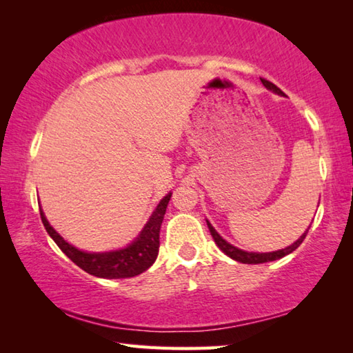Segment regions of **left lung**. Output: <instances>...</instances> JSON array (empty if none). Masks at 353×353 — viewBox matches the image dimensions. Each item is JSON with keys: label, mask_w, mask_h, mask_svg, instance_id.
<instances>
[{"label": "left lung", "mask_w": 353, "mask_h": 353, "mask_svg": "<svg viewBox=\"0 0 353 353\" xmlns=\"http://www.w3.org/2000/svg\"><path fill=\"white\" fill-rule=\"evenodd\" d=\"M261 82H263V85H265L266 88H270V90H272L274 93L283 94V92L280 90V88H279L277 85H274L272 82L263 79V77H261ZM207 225H208V230H210V234H212V236H213L214 243L218 244V248H219L221 250H223V252H224L225 255H229L230 259H234V260L240 261V263H246V265H259V263H266V261H274V260L282 259V256L291 254L292 250H296L299 246H301L302 241L305 240V236H307V234H308V230H307L305 234H303L301 238H299V240H297L296 243H292L291 246L285 248V249H282V250H276V252H268V254H256V252H244V250L238 249V248H235V246H232V244H229L225 240H223V238L219 236L218 232L213 229L212 224L208 223V221H207ZM308 229H310V227H308Z\"/></svg>", "instance_id": "1"}]
</instances>
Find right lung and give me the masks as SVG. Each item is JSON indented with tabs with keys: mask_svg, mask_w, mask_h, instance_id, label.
I'll return each mask as SVG.
<instances>
[{
	"mask_svg": "<svg viewBox=\"0 0 353 353\" xmlns=\"http://www.w3.org/2000/svg\"><path fill=\"white\" fill-rule=\"evenodd\" d=\"M171 198V193L166 194L165 198L160 201V204L155 208L152 216L149 218L145 229L141 230L140 236L129 244L126 249L115 250V252H104V254H88L82 252V250L76 249L67 243L63 238L57 234L48 223L43 212L40 208L41 223H43L45 229L50 236L54 240L62 252L68 256V259L76 263L88 274L103 279H128L139 276L143 271H146L149 266L152 265L159 255V234L160 225L166 212V205H168Z\"/></svg>",
	"mask_w": 353,
	"mask_h": 353,
	"instance_id": "add662e5",
	"label": "right lung"
}]
</instances>
